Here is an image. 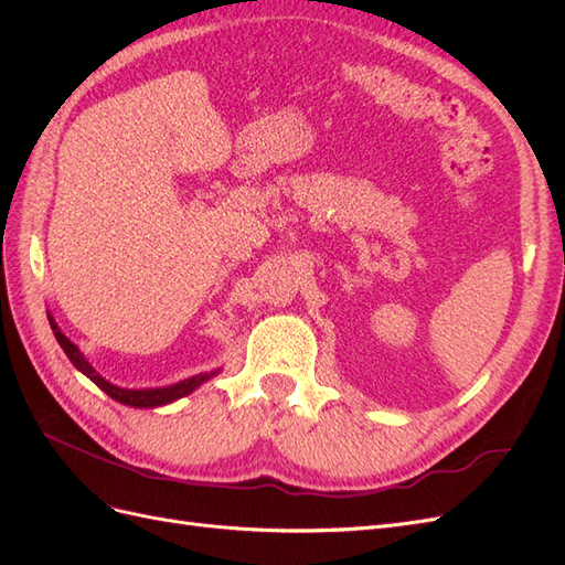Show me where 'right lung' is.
Wrapping results in <instances>:
<instances>
[{
    "mask_svg": "<svg viewBox=\"0 0 565 565\" xmlns=\"http://www.w3.org/2000/svg\"><path fill=\"white\" fill-rule=\"evenodd\" d=\"M46 318H49V324H51V330H54V337L61 344V349L65 351L67 358H71V363L84 374V377H89L100 391H106L113 401L129 405V407H162V405H169V403H174V401L188 396V393H193L198 386H202L204 382H210L212 377H216V374L221 372V367H216V370L200 372V374H193V377H185L177 384H167V386H150V388L117 386V384L108 382L106 377H100V374L94 370V365L87 361V358H84L79 347L73 344V341L61 332L58 322L54 320V316H51V311H46Z\"/></svg>",
    "mask_w": 565,
    "mask_h": 565,
    "instance_id": "add662e5",
    "label": "right lung"
}]
</instances>
